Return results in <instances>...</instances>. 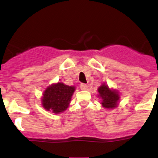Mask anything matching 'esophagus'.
I'll return each instance as SVG.
<instances>
[{
    "instance_id": "34e87169",
    "label": "esophagus",
    "mask_w": 158,
    "mask_h": 158,
    "mask_svg": "<svg viewBox=\"0 0 158 158\" xmlns=\"http://www.w3.org/2000/svg\"><path fill=\"white\" fill-rule=\"evenodd\" d=\"M80 88L81 90H84V91H85L88 89V85L86 84H81L80 85Z\"/></svg>"
}]
</instances>
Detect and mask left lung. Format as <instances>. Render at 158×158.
<instances>
[{"label":"left lung","mask_w":158,"mask_h":158,"mask_svg":"<svg viewBox=\"0 0 158 158\" xmlns=\"http://www.w3.org/2000/svg\"><path fill=\"white\" fill-rule=\"evenodd\" d=\"M98 96L102 99V106L107 109L115 108L118 105L119 95L116 90L110 89L107 85L103 84L98 89Z\"/></svg>","instance_id":"left-lung-1"}]
</instances>
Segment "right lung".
Listing matches in <instances>:
<instances>
[{
  "instance_id": "add662e5",
  "label": "right lung",
  "mask_w": 158,
  "mask_h": 158,
  "mask_svg": "<svg viewBox=\"0 0 158 158\" xmlns=\"http://www.w3.org/2000/svg\"><path fill=\"white\" fill-rule=\"evenodd\" d=\"M74 86L66 85L62 82L53 84L47 88L42 97V104L47 111L55 114L63 112L69 107Z\"/></svg>"
}]
</instances>
